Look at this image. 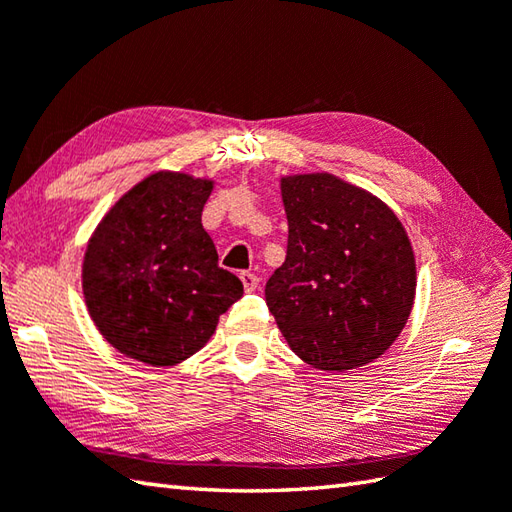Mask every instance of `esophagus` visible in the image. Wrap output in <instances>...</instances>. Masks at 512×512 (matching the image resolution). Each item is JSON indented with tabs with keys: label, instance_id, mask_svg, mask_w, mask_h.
Returning <instances> with one entry per match:
<instances>
[{
	"label": "esophagus",
	"instance_id": "obj_1",
	"mask_svg": "<svg viewBox=\"0 0 512 512\" xmlns=\"http://www.w3.org/2000/svg\"><path fill=\"white\" fill-rule=\"evenodd\" d=\"M239 279H242L246 292H253L259 286V277L253 275V273H242V275H239Z\"/></svg>",
	"mask_w": 512,
	"mask_h": 512
}]
</instances>
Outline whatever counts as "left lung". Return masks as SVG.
<instances>
[{"label":"left lung","instance_id":"8db88e82","mask_svg":"<svg viewBox=\"0 0 512 512\" xmlns=\"http://www.w3.org/2000/svg\"><path fill=\"white\" fill-rule=\"evenodd\" d=\"M288 253L266 284L268 310L303 363L347 372L383 356L416 297V257L389 206L321 173L281 176Z\"/></svg>","mask_w":512,"mask_h":512}]
</instances>
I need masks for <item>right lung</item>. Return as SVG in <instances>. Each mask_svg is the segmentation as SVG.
<instances>
[{"label": "right lung", "mask_w": 512, "mask_h": 512, "mask_svg": "<svg viewBox=\"0 0 512 512\" xmlns=\"http://www.w3.org/2000/svg\"><path fill=\"white\" fill-rule=\"evenodd\" d=\"M213 187L184 171L149 173L112 204L85 246V306L103 339L134 361H187L244 295L242 281L217 266L202 226Z\"/></svg>", "instance_id": "1"}]
</instances>
